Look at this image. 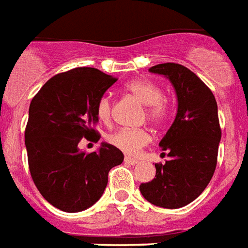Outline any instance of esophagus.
I'll use <instances>...</instances> for the list:
<instances>
[{"instance_id":"obj_1","label":"esophagus","mask_w":248,"mask_h":248,"mask_svg":"<svg viewBox=\"0 0 248 248\" xmlns=\"http://www.w3.org/2000/svg\"><path fill=\"white\" fill-rule=\"evenodd\" d=\"M124 162H125V163H128V165H137V163H139V161H137V159H135V158H129V157L124 158Z\"/></svg>"}]
</instances>
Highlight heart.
<instances>
[{
  "label": "heart",
  "instance_id": "1",
  "mask_svg": "<svg viewBox=\"0 0 248 248\" xmlns=\"http://www.w3.org/2000/svg\"><path fill=\"white\" fill-rule=\"evenodd\" d=\"M125 90L133 95L140 103L146 106L149 120L155 124L165 122L169 116V106L162 98L161 87L154 82L139 78L128 82ZM112 115V104L108 96H103L96 103V117L99 122L108 124ZM109 144L129 155H137L140 150L150 142V135L145 129H119L107 139Z\"/></svg>",
  "mask_w": 248,
  "mask_h": 248
}]
</instances>
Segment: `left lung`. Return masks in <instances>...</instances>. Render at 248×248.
I'll list each match as a JSON object with an SVG mask.
<instances>
[{"mask_svg": "<svg viewBox=\"0 0 248 248\" xmlns=\"http://www.w3.org/2000/svg\"><path fill=\"white\" fill-rule=\"evenodd\" d=\"M149 70L171 82L178 111L159 142L170 159L155 165V178L141 183L140 191L154 205L176 209L200 196L215 174L221 140L217 102L209 87L183 65L166 62Z\"/></svg>", "mask_w": 248, "mask_h": 248, "instance_id": "1", "label": "left lung"}]
</instances>
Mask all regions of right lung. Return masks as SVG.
<instances>
[{"label":"right lung","mask_w":248,"mask_h":248,"mask_svg":"<svg viewBox=\"0 0 248 248\" xmlns=\"http://www.w3.org/2000/svg\"><path fill=\"white\" fill-rule=\"evenodd\" d=\"M117 78L95 68L56 74L30 104L25 144L31 176L39 192L57 209L76 213L103 195L108 172L124 154L107 142L98 152H79L83 137L98 142L96 103Z\"/></svg>","instance_id":"obj_1"}]
</instances>
